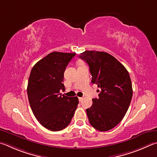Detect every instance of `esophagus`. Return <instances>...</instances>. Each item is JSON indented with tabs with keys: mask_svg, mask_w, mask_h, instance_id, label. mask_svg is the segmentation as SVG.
<instances>
[{
	"mask_svg": "<svg viewBox=\"0 0 157 157\" xmlns=\"http://www.w3.org/2000/svg\"><path fill=\"white\" fill-rule=\"evenodd\" d=\"M83 98H82V97H79L78 98V100H79V101H80V102H81V101H82V100H83Z\"/></svg>",
	"mask_w": 157,
	"mask_h": 157,
	"instance_id": "1",
	"label": "esophagus"
}]
</instances>
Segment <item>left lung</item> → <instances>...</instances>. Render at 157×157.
I'll return each instance as SVG.
<instances>
[{
    "label": "left lung",
    "instance_id": "obj_1",
    "mask_svg": "<svg viewBox=\"0 0 157 157\" xmlns=\"http://www.w3.org/2000/svg\"><path fill=\"white\" fill-rule=\"evenodd\" d=\"M79 58L90 67L92 83L101 89L86 109L90 123L98 131L111 130L121 121L132 97L130 74L117 59L103 52L85 51Z\"/></svg>",
    "mask_w": 157,
    "mask_h": 157
}]
</instances>
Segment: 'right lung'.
<instances>
[{"instance_id": "add662e5", "label": "right lung", "mask_w": 157, "mask_h": 157, "mask_svg": "<svg viewBox=\"0 0 157 157\" xmlns=\"http://www.w3.org/2000/svg\"><path fill=\"white\" fill-rule=\"evenodd\" d=\"M76 53L54 52L34 65L30 72L27 96L33 114L41 125L60 131L70 124L78 104L76 97L62 95L65 68Z\"/></svg>"}]
</instances>
